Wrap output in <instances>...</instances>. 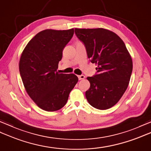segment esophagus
<instances>
[{"label": "esophagus", "instance_id": "1", "mask_svg": "<svg viewBox=\"0 0 151 151\" xmlns=\"http://www.w3.org/2000/svg\"><path fill=\"white\" fill-rule=\"evenodd\" d=\"M78 77L79 80H82V79H84L85 78V76L83 75H78Z\"/></svg>", "mask_w": 151, "mask_h": 151}]
</instances>
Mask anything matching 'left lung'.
I'll return each mask as SVG.
<instances>
[{"instance_id":"1","label":"left lung","mask_w":151,"mask_h":151,"mask_svg":"<svg viewBox=\"0 0 151 151\" xmlns=\"http://www.w3.org/2000/svg\"><path fill=\"white\" fill-rule=\"evenodd\" d=\"M76 36L86 47L88 58L97 65L87 79L90 88L86 97L93 107L106 110L117 103L127 89L132 60L123 41L104 28H75Z\"/></svg>"}]
</instances>
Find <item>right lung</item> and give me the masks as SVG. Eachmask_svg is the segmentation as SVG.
Returning a JSON list of instances; mask_svg holds the SVG:
<instances>
[{"label":"right lung","instance_id":"add662e5","mask_svg":"<svg viewBox=\"0 0 151 151\" xmlns=\"http://www.w3.org/2000/svg\"><path fill=\"white\" fill-rule=\"evenodd\" d=\"M74 29H47L37 33L25 47L19 60V72L28 95L38 107L54 111L67 103L78 78L74 74L58 73L63 48Z\"/></svg>","mask_w":151,"mask_h":151}]
</instances>
